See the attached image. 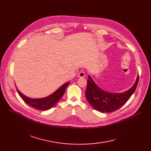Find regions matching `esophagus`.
Here are the masks:
<instances>
[{"label": "esophagus", "mask_w": 151, "mask_h": 151, "mask_svg": "<svg viewBox=\"0 0 151 151\" xmlns=\"http://www.w3.org/2000/svg\"><path fill=\"white\" fill-rule=\"evenodd\" d=\"M85 73L84 72V71H80V72L78 73V76L79 78H84L85 76Z\"/></svg>", "instance_id": "esophagus-1"}]
</instances>
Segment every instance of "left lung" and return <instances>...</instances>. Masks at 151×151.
<instances>
[{"label": "left lung", "instance_id": "1", "mask_svg": "<svg viewBox=\"0 0 151 151\" xmlns=\"http://www.w3.org/2000/svg\"><path fill=\"white\" fill-rule=\"evenodd\" d=\"M139 76L132 88L122 93H109L100 89L89 76L86 91V97L91 105L101 113H111L119 109L127 101L135 91Z\"/></svg>", "mask_w": 151, "mask_h": 151}]
</instances>
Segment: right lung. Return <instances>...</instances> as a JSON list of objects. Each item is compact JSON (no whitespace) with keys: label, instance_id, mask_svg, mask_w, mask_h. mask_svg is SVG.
Instances as JSON below:
<instances>
[{"label":"right lung","instance_id":"1","mask_svg":"<svg viewBox=\"0 0 151 151\" xmlns=\"http://www.w3.org/2000/svg\"><path fill=\"white\" fill-rule=\"evenodd\" d=\"M69 82L70 81L61 86L60 88L57 91H55L52 94L43 99H30L22 94L17 88V90L21 98L28 105L37 110L45 111L51 109L57 104L58 101L63 96V95L64 94L67 87L70 84ZM16 88H17V87H16Z\"/></svg>","mask_w":151,"mask_h":151}]
</instances>
